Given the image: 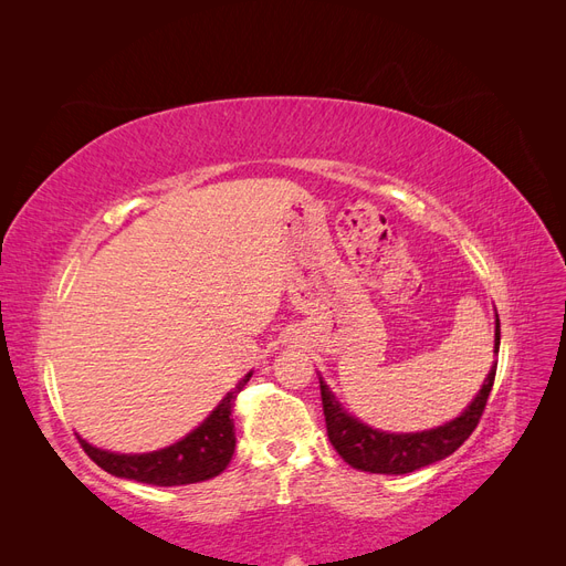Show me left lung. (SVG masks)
Masks as SVG:
<instances>
[{
    "label": "left lung",
    "mask_w": 566,
    "mask_h": 566,
    "mask_svg": "<svg viewBox=\"0 0 566 566\" xmlns=\"http://www.w3.org/2000/svg\"><path fill=\"white\" fill-rule=\"evenodd\" d=\"M499 349L501 321L495 316V354H499ZM495 366H499V361H493L482 389H479L474 401L465 408V413L437 427V430L416 434H387L358 422L339 408L331 389L321 380V401L328 439L335 451L345 458V462H349L352 468L361 472L406 474L432 465V462L443 460L453 451H458L462 443H465V439L476 430L479 418L484 416L489 394L495 380Z\"/></svg>",
    "instance_id": "left-lung-1"
}]
</instances>
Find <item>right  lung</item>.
<instances>
[{
	"mask_svg": "<svg viewBox=\"0 0 566 566\" xmlns=\"http://www.w3.org/2000/svg\"><path fill=\"white\" fill-rule=\"evenodd\" d=\"M252 373L229 391L221 403L212 410V416L205 420L198 430H193L181 441L172 443L163 451L142 453V455H119L111 451L94 449L92 443L80 439L84 449L101 470L115 476L134 479V482L153 484V486H181L208 482L227 470L229 460L235 449V430H233V401L241 389L248 385Z\"/></svg>",
	"mask_w": 566,
	"mask_h": 566,
	"instance_id": "1",
	"label": "right lung"
}]
</instances>
